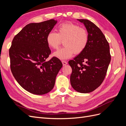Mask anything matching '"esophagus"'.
I'll return each mask as SVG.
<instances>
[{"instance_id": "esophagus-1", "label": "esophagus", "mask_w": 126, "mask_h": 126, "mask_svg": "<svg viewBox=\"0 0 126 126\" xmlns=\"http://www.w3.org/2000/svg\"><path fill=\"white\" fill-rule=\"evenodd\" d=\"M62 63H63V66H65L67 64V63L66 62V61H63V60L62 61Z\"/></svg>"}]
</instances>
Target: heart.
<instances>
[{
	"label": "heart",
	"mask_w": 126,
	"mask_h": 126,
	"mask_svg": "<svg viewBox=\"0 0 126 126\" xmlns=\"http://www.w3.org/2000/svg\"><path fill=\"white\" fill-rule=\"evenodd\" d=\"M57 31V33L51 32L48 33L46 43L49 48L56 49L59 47L62 40H64L65 47L53 54V56L60 60L69 59L74 54H81L88 43V33L78 25L72 22L63 23L58 26Z\"/></svg>",
	"instance_id": "obj_1"
}]
</instances>
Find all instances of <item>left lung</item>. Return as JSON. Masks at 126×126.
<instances>
[{
	"mask_svg": "<svg viewBox=\"0 0 126 126\" xmlns=\"http://www.w3.org/2000/svg\"><path fill=\"white\" fill-rule=\"evenodd\" d=\"M77 20L85 26L89 41L83 51L69 61L72 68L70 83L76 91L86 94L97 89L104 81L111 56L109 43L101 30L87 19Z\"/></svg>",
	"mask_w": 126,
	"mask_h": 126,
	"instance_id": "obj_1",
	"label": "left lung"
}]
</instances>
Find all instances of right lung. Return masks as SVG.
Returning a JSON list of instances; mask_svg holds the SVG:
<instances>
[{"label":"right lung","instance_id":"1","mask_svg":"<svg viewBox=\"0 0 126 126\" xmlns=\"http://www.w3.org/2000/svg\"><path fill=\"white\" fill-rule=\"evenodd\" d=\"M57 23V20L50 19L27 25L15 36L9 49L14 77L32 94L41 95L50 92L63 67L61 61L55 57L46 62L51 54L46 37Z\"/></svg>","mask_w":126,"mask_h":126}]
</instances>
